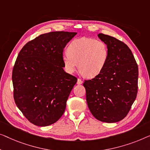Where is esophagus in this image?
<instances>
[{"label":"esophagus","instance_id":"obj_1","mask_svg":"<svg viewBox=\"0 0 150 150\" xmlns=\"http://www.w3.org/2000/svg\"><path fill=\"white\" fill-rule=\"evenodd\" d=\"M82 83H83V81H82L81 79H77V83L78 84V85H80V84H81Z\"/></svg>","mask_w":150,"mask_h":150}]
</instances>
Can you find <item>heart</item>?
Listing matches in <instances>:
<instances>
[{"label": "heart", "mask_w": 150, "mask_h": 150, "mask_svg": "<svg viewBox=\"0 0 150 150\" xmlns=\"http://www.w3.org/2000/svg\"><path fill=\"white\" fill-rule=\"evenodd\" d=\"M67 52L62 56L67 72L74 73L79 67V71L87 78L100 75L109 60V52L106 43L92 38L73 40L67 47Z\"/></svg>", "instance_id": "heart-1"}]
</instances>
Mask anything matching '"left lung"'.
Listing matches in <instances>:
<instances>
[{"label":"left lung","mask_w":150,"mask_h":150,"mask_svg":"<svg viewBox=\"0 0 150 150\" xmlns=\"http://www.w3.org/2000/svg\"><path fill=\"white\" fill-rule=\"evenodd\" d=\"M98 37L108 47L109 60L100 75L84 81L86 100L96 119L114 123L127 115L135 100L138 66L131 50L125 43L102 33Z\"/></svg>","instance_id":"8db88e82"}]
</instances>
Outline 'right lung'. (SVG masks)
Masks as SVG:
<instances>
[{
    "label": "right lung",
    "mask_w": 150,
    "mask_h": 150,
    "mask_svg": "<svg viewBox=\"0 0 150 150\" xmlns=\"http://www.w3.org/2000/svg\"><path fill=\"white\" fill-rule=\"evenodd\" d=\"M77 33L57 31L39 35L19 53L12 73L17 107L31 123L47 126L64 113L77 79L64 71V48Z\"/></svg>",
    "instance_id": "add662e5"
}]
</instances>
